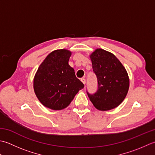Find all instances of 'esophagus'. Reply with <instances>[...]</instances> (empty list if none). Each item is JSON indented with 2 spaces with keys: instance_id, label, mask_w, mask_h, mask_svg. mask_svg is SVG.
Returning <instances> with one entry per match:
<instances>
[{
  "instance_id": "esophagus-1",
  "label": "esophagus",
  "mask_w": 155,
  "mask_h": 155,
  "mask_svg": "<svg viewBox=\"0 0 155 155\" xmlns=\"http://www.w3.org/2000/svg\"><path fill=\"white\" fill-rule=\"evenodd\" d=\"M81 81L82 83H83L84 85L86 84V79H85V78H82L81 80Z\"/></svg>"
}]
</instances>
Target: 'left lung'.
<instances>
[{
  "label": "left lung",
  "mask_w": 155,
  "mask_h": 155,
  "mask_svg": "<svg viewBox=\"0 0 155 155\" xmlns=\"http://www.w3.org/2000/svg\"><path fill=\"white\" fill-rule=\"evenodd\" d=\"M90 57L98 86L95 94L87 91L88 97L94 107L101 111L116 108L128 91L127 71L114 55L102 49H96Z\"/></svg>",
  "instance_id": "8db88e82"
}]
</instances>
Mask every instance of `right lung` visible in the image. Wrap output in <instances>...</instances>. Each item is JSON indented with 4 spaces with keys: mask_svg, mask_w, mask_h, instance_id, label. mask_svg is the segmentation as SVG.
<instances>
[{
    "mask_svg": "<svg viewBox=\"0 0 155 155\" xmlns=\"http://www.w3.org/2000/svg\"><path fill=\"white\" fill-rule=\"evenodd\" d=\"M71 55L67 49L53 51L37 69L33 80L34 91L47 108L53 110L65 108L84 87L68 64Z\"/></svg>",
    "mask_w": 155,
    "mask_h": 155,
    "instance_id": "1",
    "label": "right lung"
}]
</instances>
